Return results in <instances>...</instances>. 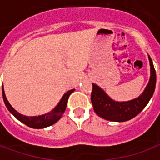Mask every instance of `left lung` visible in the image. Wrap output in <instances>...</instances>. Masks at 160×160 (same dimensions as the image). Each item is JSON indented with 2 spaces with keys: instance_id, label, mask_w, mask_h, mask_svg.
I'll list each match as a JSON object with an SVG mask.
<instances>
[{
  "instance_id": "left-lung-1",
  "label": "left lung",
  "mask_w": 160,
  "mask_h": 160,
  "mask_svg": "<svg viewBox=\"0 0 160 160\" xmlns=\"http://www.w3.org/2000/svg\"><path fill=\"white\" fill-rule=\"evenodd\" d=\"M151 76L148 86L140 97L127 102H117L111 99L103 89L92 84L91 100L94 111L100 118L112 122H125L136 117L148 104L153 95L156 86V72L151 57Z\"/></svg>"
}]
</instances>
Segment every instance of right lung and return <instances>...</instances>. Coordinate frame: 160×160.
Wrapping results in <instances>:
<instances>
[{
    "mask_svg": "<svg viewBox=\"0 0 160 160\" xmlns=\"http://www.w3.org/2000/svg\"><path fill=\"white\" fill-rule=\"evenodd\" d=\"M73 91H74V89H72V90L67 92L66 93L63 95V97L62 98L59 104H57L56 107L50 111L49 113L42 115V116H38V117H26V116H23V115L19 114L18 111H16L11 106V104H9V102L7 99L3 87H2V97H3V100H4V103H5L8 110L18 120L20 121L24 124L27 125L28 127L33 128H42L49 127L50 125L56 123V122L62 118V116L64 111L66 110L68 98H69L70 94L72 93Z\"/></svg>",
    "mask_w": 160,
    "mask_h": 160,
    "instance_id": "1",
    "label": "right lung"
}]
</instances>
